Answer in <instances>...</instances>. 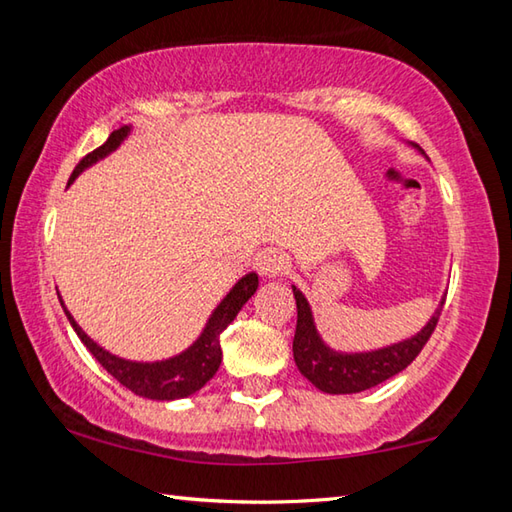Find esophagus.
I'll use <instances>...</instances> for the list:
<instances>
[{
	"label": "esophagus",
	"mask_w": 512,
	"mask_h": 512,
	"mask_svg": "<svg viewBox=\"0 0 512 512\" xmlns=\"http://www.w3.org/2000/svg\"><path fill=\"white\" fill-rule=\"evenodd\" d=\"M257 268L259 273L266 277L282 275L289 268V257L280 253V250H264V253L257 257Z\"/></svg>",
	"instance_id": "34e87169"
}]
</instances>
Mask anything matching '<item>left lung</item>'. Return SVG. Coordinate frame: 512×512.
Returning <instances> with one entry per match:
<instances>
[{
    "label": "left lung",
    "instance_id": "left-lung-1",
    "mask_svg": "<svg viewBox=\"0 0 512 512\" xmlns=\"http://www.w3.org/2000/svg\"><path fill=\"white\" fill-rule=\"evenodd\" d=\"M298 307V325L296 336H293V359H296L298 370L305 375L311 384L320 388L323 393L345 395V393H361L368 388L381 384V381L391 379L397 372H402L409 363L418 357L424 345L431 339L433 329L438 325L440 311H443L445 300L440 302L436 314L424 325L413 339L400 341L388 348L375 352H359V354H343L329 350L320 341L316 332L314 318L307 298L293 287Z\"/></svg>",
    "mask_w": 512,
    "mask_h": 512
}]
</instances>
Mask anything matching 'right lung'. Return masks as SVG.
<instances>
[{"mask_svg":"<svg viewBox=\"0 0 512 512\" xmlns=\"http://www.w3.org/2000/svg\"><path fill=\"white\" fill-rule=\"evenodd\" d=\"M128 131H131L128 126H121L117 131H112L108 140L103 142L99 149H94L92 153L85 155L79 164H76L69 183H72V180L79 176L85 167H90V164H94L97 160L106 158L110 151H115L117 146L124 142ZM257 284L259 280L255 273H248L246 277H241L228 296L221 300V305L214 309V314L210 316V320H207L203 334L198 336V341L192 345V348H187L183 354H178V357L167 359V361H155V363L126 361L99 348V345L94 343L79 325H76L72 314H69L65 307L63 309L85 348L92 352V357L97 359L121 386H126L128 391H133L140 397H149V400H180V397H187L196 391H201L207 381L214 377V372L219 370L223 329L237 318L239 309L244 307L248 298L257 291ZM60 305H63V302H60Z\"/></svg>","mask_w":512,"mask_h":512,"instance_id":"add662e5","label":"right lung"}]
</instances>
